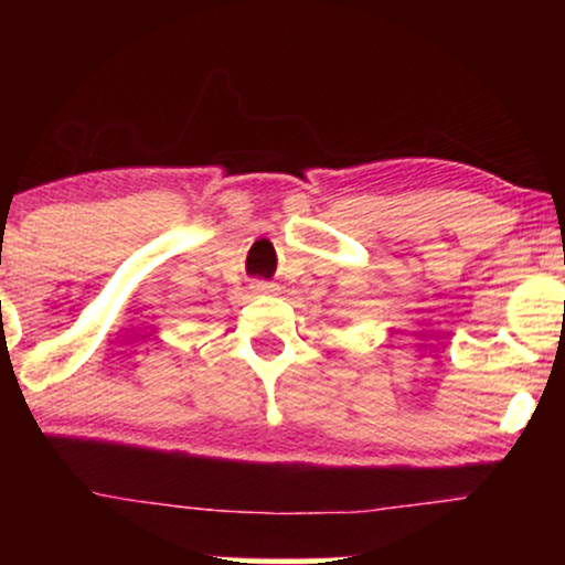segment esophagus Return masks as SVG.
Wrapping results in <instances>:
<instances>
[{
  "mask_svg": "<svg viewBox=\"0 0 565 565\" xmlns=\"http://www.w3.org/2000/svg\"><path fill=\"white\" fill-rule=\"evenodd\" d=\"M249 289L255 291V295H276L278 291L276 284H268V281H252Z\"/></svg>",
  "mask_w": 565,
  "mask_h": 565,
  "instance_id": "obj_1",
  "label": "esophagus"
}]
</instances>
